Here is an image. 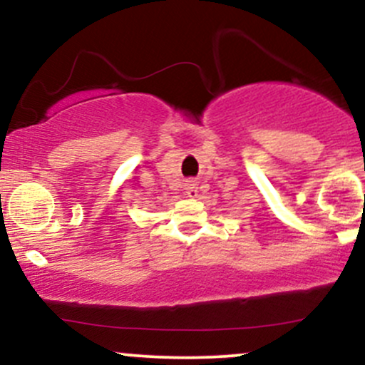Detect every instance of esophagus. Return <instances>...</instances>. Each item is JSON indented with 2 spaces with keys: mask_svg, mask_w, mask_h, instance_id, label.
Here are the masks:
<instances>
[{
  "mask_svg": "<svg viewBox=\"0 0 365 365\" xmlns=\"http://www.w3.org/2000/svg\"><path fill=\"white\" fill-rule=\"evenodd\" d=\"M185 194L187 197H190V199H197V197H199V187H197L194 182H188L185 185Z\"/></svg>",
  "mask_w": 365,
  "mask_h": 365,
  "instance_id": "obj_1",
  "label": "esophagus"
}]
</instances>
